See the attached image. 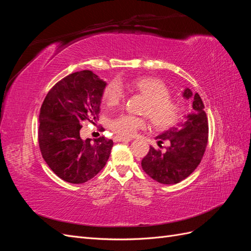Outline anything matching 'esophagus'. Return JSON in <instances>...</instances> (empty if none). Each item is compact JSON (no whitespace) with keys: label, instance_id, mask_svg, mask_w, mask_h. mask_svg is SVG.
I'll return each instance as SVG.
<instances>
[{"label":"esophagus","instance_id":"1","mask_svg":"<svg viewBox=\"0 0 251 251\" xmlns=\"http://www.w3.org/2000/svg\"><path fill=\"white\" fill-rule=\"evenodd\" d=\"M115 141H124V142H128V141H132V138H126V137H120V136H116L115 138H114Z\"/></svg>","mask_w":251,"mask_h":251}]
</instances>
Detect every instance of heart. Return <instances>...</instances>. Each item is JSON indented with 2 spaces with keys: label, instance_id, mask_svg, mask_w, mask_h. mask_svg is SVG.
Masks as SVG:
<instances>
[{
  "label": "heart",
  "instance_id": "1",
  "mask_svg": "<svg viewBox=\"0 0 251 251\" xmlns=\"http://www.w3.org/2000/svg\"><path fill=\"white\" fill-rule=\"evenodd\" d=\"M130 87L147 100L142 114L148 115L155 127L166 128L177 123L181 108L177 102L170 100V90L162 80L155 77H142L131 81ZM102 98L108 107L119 104L124 98L119 83L110 82L103 91ZM146 119L124 114L111 121L110 128L120 137H133L139 130L146 127Z\"/></svg>",
  "mask_w": 251,
  "mask_h": 251
}]
</instances>
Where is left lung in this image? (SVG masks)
<instances>
[{"mask_svg":"<svg viewBox=\"0 0 251 251\" xmlns=\"http://www.w3.org/2000/svg\"><path fill=\"white\" fill-rule=\"evenodd\" d=\"M182 97L191 101V112L184 121L155 138L159 147L164 140L170 141V147L164 153L151 147L141 161L143 171L162 184H176L187 178L201 162L207 146L208 121L200 95L186 88Z\"/></svg>","mask_w":251,"mask_h":251,"instance_id":"left-lung-1","label":"left lung"}]
</instances>
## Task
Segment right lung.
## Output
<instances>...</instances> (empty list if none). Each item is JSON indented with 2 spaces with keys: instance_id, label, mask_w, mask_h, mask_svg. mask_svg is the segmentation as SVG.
Segmentation results:
<instances>
[{
  "instance_id": "add662e5",
  "label": "right lung",
  "mask_w": 251,
  "mask_h": 251,
  "mask_svg": "<svg viewBox=\"0 0 251 251\" xmlns=\"http://www.w3.org/2000/svg\"><path fill=\"white\" fill-rule=\"evenodd\" d=\"M107 82L92 71L75 72L58 81L40 113L39 144L44 160L55 175L73 184L85 183L107 163L113 141L80 138V124L98 118Z\"/></svg>"
}]
</instances>
